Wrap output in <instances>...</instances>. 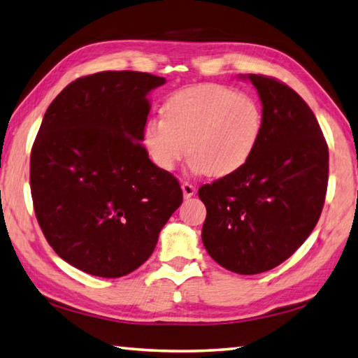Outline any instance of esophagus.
Listing matches in <instances>:
<instances>
[{"label":"esophagus","instance_id":"34e87169","mask_svg":"<svg viewBox=\"0 0 358 358\" xmlns=\"http://www.w3.org/2000/svg\"><path fill=\"white\" fill-rule=\"evenodd\" d=\"M182 193H184V198L188 199L196 193V188L189 182H182Z\"/></svg>","mask_w":358,"mask_h":358}]
</instances>
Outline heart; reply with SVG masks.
<instances>
[{
	"label": "heart",
	"instance_id": "b5f03b06",
	"mask_svg": "<svg viewBox=\"0 0 358 358\" xmlns=\"http://www.w3.org/2000/svg\"><path fill=\"white\" fill-rule=\"evenodd\" d=\"M162 114L164 119L148 120L143 145L152 162L165 171L176 169L189 151L196 171L227 176L249 162L262 131L258 101L215 83L174 92Z\"/></svg>",
	"mask_w": 358,
	"mask_h": 358
}]
</instances>
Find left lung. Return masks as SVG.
Here are the masks:
<instances>
[{"label":"left lung","instance_id":"left-lung-1","mask_svg":"<svg viewBox=\"0 0 358 358\" xmlns=\"http://www.w3.org/2000/svg\"><path fill=\"white\" fill-rule=\"evenodd\" d=\"M257 87L262 131L243 169L199 188L202 243L217 264L257 275L292 257L322 215L329 151L308 103L278 80L239 76Z\"/></svg>","mask_w":358,"mask_h":358}]
</instances>
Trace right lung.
Wrapping results in <instances>:
<instances>
[{
    "label": "right lung",
    "mask_w": 358,
    "mask_h": 358,
    "mask_svg": "<svg viewBox=\"0 0 358 358\" xmlns=\"http://www.w3.org/2000/svg\"><path fill=\"white\" fill-rule=\"evenodd\" d=\"M166 80L105 71L49 105L31 152V193L54 252L94 276L119 278L155 252L182 203L178 179L142 147L148 94Z\"/></svg>",
    "instance_id": "right-lung-1"
}]
</instances>
